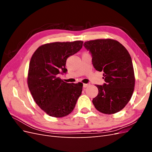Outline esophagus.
<instances>
[{"label":"esophagus","instance_id":"obj_1","mask_svg":"<svg viewBox=\"0 0 152 152\" xmlns=\"http://www.w3.org/2000/svg\"><path fill=\"white\" fill-rule=\"evenodd\" d=\"M89 86H90L89 84H83V87H84V88H86V87H87Z\"/></svg>","mask_w":152,"mask_h":152}]
</instances>
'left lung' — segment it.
Here are the masks:
<instances>
[{
    "label": "left lung",
    "instance_id": "left-lung-1",
    "mask_svg": "<svg viewBox=\"0 0 152 152\" xmlns=\"http://www.w3.org/2000/svg\"><path fill=\"white\" fill-rule=\"evenodd\" d=\"M92 55L96 70L103 72L105 83L96 85L98 94L93 99L96 110L105 114L121 111L129 102L134 89L132 59L127 50L113 39H97L84 42Z\"/></svg>",
    "mask_w": 152,
    "mask_h": 152
}]
</instances>
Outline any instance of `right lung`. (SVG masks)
<instances>
[{
	"label": "right lung",
	"instance_id": "right-lung-1",
	"mask_svg": "<svg viewBox=\"0 0 152 152\" xmlns=\"http://www.w3.org/2000/svg\"><path fill=\"white\" fill-rule=\"evenodd\" d=\"M83 42H53L37 49L30 59L28 86L35 103L49 115L63 117L74 109L83 84H70L58 77L66 73L67 58L82 48Z\"/></svg>",
	"mask_w": 152,
	"mask_h": 152
}]
</instances>
